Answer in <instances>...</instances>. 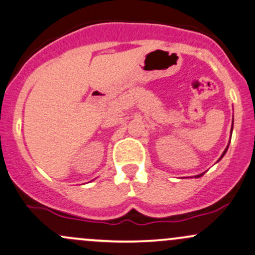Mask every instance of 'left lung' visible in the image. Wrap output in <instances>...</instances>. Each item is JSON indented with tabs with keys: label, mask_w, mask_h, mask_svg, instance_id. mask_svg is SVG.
<instances>
[{
	"label": "left lung",
	"mask_w": 255,
	"mask_h": 255,
	"mask_svg": "<svg viewBox=\"0 0 255 255\" xmlns=\"http://www.w3.org/2000/svg\"><path fill=\"white\" fill-rule=\"evenodd\" d=\"M231 131H233V128H231ZM227 150H228V147H227V148H225V151L223 152V154H222V157H223V156H224V154H225V152H227ZM222 157H221V158H222ZM200 176H201V175H198V176H195V177H200Z\"/></svg>",
	"instance_id": "1"
}]
</instances>
